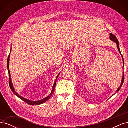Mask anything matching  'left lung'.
<instances>
[{"label":"left lung","mask_w":128,"mask_h":128,"mask_svg":"<svg viewBox=\"0 0 128 128\" xmlns=\"http://www.w3.org/2000/svg\"><path fill=\"white\" fill-rule=\"evenodd\" d=\"M110 40H111L113 41V42H116V43L117 46H118V51H119V52L120 53V54H121L122 55V54H121V51H120V49L119 42H118V39L116 38V37L115 36V35H114L113 34H110ZM122 56V58H123V56ZM123 64H124V62L123 58ZM124 80V72H123V77H122V82H121V86H120L118 88V89L117 90V91H116L117 92H118V91H120V88H121V87H122V85H123V84Z\"/></svg>","instance_id":"left-lung-1"}]
</instances>
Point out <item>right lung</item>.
Returning a JSON list of instances; mask_svg holds the SVG:
<instances>
[{
  "mask_svg": "<svg viewBox=\"0 0 128 128\" xmlns=\"http://www.w3.org/2000/svg\"><path fill=\"white\" fill-rule=\"evenodd\" d=\"M10 52H11V50H10ZM10 54L8 56V59H7V69H8V74H9V85H10V89L12 90V92H13V94H15V95H16L17 96H18V97L19 98H20L21 100H22L23 101H24V102H26V103H27L29 104H30V105H32V106H34V105H39V104H40L42 103H44L45 102H46V101H48V100L50 98V97H51V96H52L53 94L54 91V90H55V87H56V80L58 78V76H59V74L56 77V80L55 81V83L53 85V89H52V92L51 94H50V96H47V97L42 99L41 100H39V101H36V102H34V101H30V100H28L26 99V98H24L22 97L21 96H20V95H18L17 93L15 92L14 88V87H13V84H12V80H11V78H10V70H9V61H10Z\"/></svg>",
  "mask_w": 128,
  "mask_h": 128,
  "instance_id": "add662e5",
  "label": "right lung"
}]
</instances>
